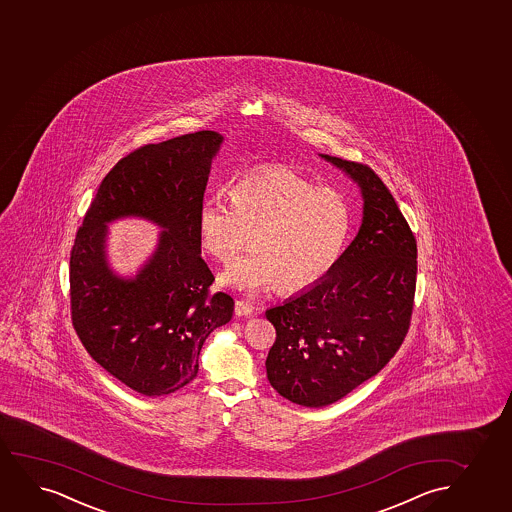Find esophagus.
<instances>
[{
    "mask_svg": "<svg viewBox=\"0 0 512 512\" xmlns=\"http://www.w3.org/2000/svg\"><path fill=\"white\" fill-rule=\"evenodd\" d=\"M234 314H236V317H250L253 314V307L248 303L241 302V300H236Z\"/></svg>",
    "mask_w": 512,
    "mask_h": 512,
    "instance_id": "34e87169",
    "label": "esophagus"
}]
</instances>
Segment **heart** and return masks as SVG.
<instances>
[{
  "mask_svg": "<svg viewBox=\"0 0 512 512\" xmlns=\"http://www.w3.org/2000/svg\"><path fill=\"white\" fill-rule=\"evenodd\" d=\"M231 200L210 198L198 214L203 248L219 264H233L252 241V252L222 276V284L250 297L278 286L303 291L335 269L352 228L341 191L271 165L241 177Z\"/></svg>",
  "mask_w": 512,
  "mask_h": 512,
  "instance_id": "1",
  "label": "heart"
}]
</instances>
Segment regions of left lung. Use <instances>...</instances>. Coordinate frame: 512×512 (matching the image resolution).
Instances as JSON below:
<instances>
[{"mask_svg":"<svg viewBox=\"0 0 512 512\" xmlns=\"http://www.w3.org/2000/svg\"><path fill=\"white\" fill-rule=\"evenodd\" d=\"M321 157L359 184L364 215L321 283L265 312L276 328L267 379L303 407L335 404L390 362L416 293V238L390 190L367 165Z\"/></svg>","mask_w":512,"mask_h":512,"instance_id":"obj_1","label":"left lung"}]
</instances>
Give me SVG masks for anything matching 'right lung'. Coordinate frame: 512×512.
I'll use <instances>...</instances> for the list:
<instances>
[{
  "mask_svg": "<svg viewBox=\"0 0 512 512\" xmlns=\"http://www.w3.org/2000/svg\"><path fill=\"white\" fill-rule=\"evenodd\" d=\"M215 131L145 145L101 181L70 252V314L79 340L107 373L146 397L169 395L198 373L210 333L231 321L233 298L210 295L214 274L202 259L198 214ZM141 216L165 229L134 279L106 260L107 222Z\"/></svg>",
  "mask_w": 512,
  "mask_h": 512,
  "instance_id": "1",
  "label": "right lung"
}]
</instances>
